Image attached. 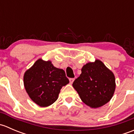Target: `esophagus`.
I'll list each match as a JSON object with an SVG mask.
<instances>
[{
  "instance_id": "esophagus-1",
  "label": "esophagus",
  "mask_w": 134,
  "mask_h": 134,
  "mask_svg": "<svg viewBox=\"0 0 134 134\" xmlns=\"http://www.w3.org/2000/svg\"><path fill=\"white\" fill-rule=\"evenodd\" d=\"M75 80V78H69V82L70 83H72V82Z\"/></svg>"
}]
</instances>
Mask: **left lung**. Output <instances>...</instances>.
I'll return each mask as SVG.
<instances>
[{"label":"left lung","instance_id":"8db88e82","mask_svg":"<svg viewBox=\"0 0 134 134\" xmlns=\"http://www.w3.org/2000/svg\"><path fill=\"white\" fill-rule=\"evenodd\" d=\"M72 86L82 102L93 108L104 106L111 100L115 90L113 72L99 59L90 62L82 68V73Z\"/></svg>","mask_w":134,"mask_h":134}]
</instances>
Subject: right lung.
I'll return each mask as SVG.
<instances>
[{"label": "right lung", "instance_id": "obj_1", "mask_svg": "<svg viewBox=\"0 0 134 134\" xmlns=\"http://www.w3.org/2000/svg\"><path fill=\"white\" fill-rule=\"evenodd\" d=\"M24 86L30 98L41 107L52 104L63 86L69 83L63 69L55 67L51 61L39 59L24 75Z\"/></svg>", "mask_w": 134, "mask_h": 134}]
</instances>
